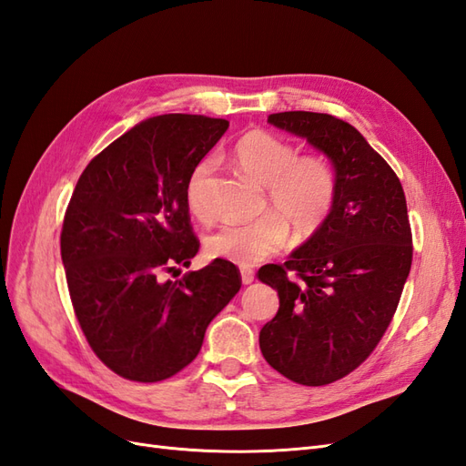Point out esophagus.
I'll use <instances>...</instances> for the list:
<instances>
[{
  "label": "esophagus",
  "instance_id": "obj_1",
  "mask_svg": "<svg viewBox=\"0 0 466 466\" xmlns=\"http://www.w3.org/2000/svg\"><path fill=\"white\" fill-rule=\"evenodd\" d=\"M240 276H242V283L244 285H249V283L254 281V271L252 269H242Z\"/></svg>",
  "mask_w": 466,
  "mask_h": 466
}]
</instances>
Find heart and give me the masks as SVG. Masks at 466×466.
Instances as JSON below:
<instances>
[{
	"label": "heart",
	"instance_id": "1",
	"mask_svg": "<svg viewBox=\"0 0 466 466\" xmlns=\"http://www.w3.org/2000/svg\"><path fill=\"white\" fill-rule=\"evenodd\" d=\"M234 161L246 177L266 187L268 202L279 217L268 214L252 222L218 226L205 240L208 256L254 266L279 252L289 226L299 238H309L325 224L337 195V177L327 159L297 155L291 143L254 129L236 143ZM208 175L210 161H202L187 181V202L197 217L208 214L202 195Z\"/></svg>",
	"mask_w": 466,
	"mask_h": 466
}]
</instances>
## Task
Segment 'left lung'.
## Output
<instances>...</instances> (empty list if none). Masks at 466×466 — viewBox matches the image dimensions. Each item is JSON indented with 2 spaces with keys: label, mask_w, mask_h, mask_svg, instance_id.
I'll use <instances>...</instances> for the list:
<instances>
[{
  "label": "left lung",
  "mask_w": 466,
  "mask_h": 466,
  "mask_svg": "<svg viewBox=\"0 0 466 466\" xmlns=\"http://www.w3.org/2000/svg\"><path fill=\"white\" fill-rule=\"evenodd\" d=\"M327 155L337 177L325 224L283 266L258 279L279 295L259 330L268 364L303 386H325L360 366L396 313L411 268L408 205L398 175L364 136L330 114L268 117Z\"/></svg>",
  "instance_id": "left-lung-1"
}]
</instances>
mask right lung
<instances>
[{
  "instance_id": "1",
  "label": "right lung",
  "mask_w": 466,
  "mask_h": 466,
  "mask_svg": "<svg viewBox=\"0 0 466 466\" xmlns=\"http://www.w3.org/2000/svg\"><path fill=\"white\" fill-rule=\"evenodd\" d=\"M228 126L193 114L143 119L88 163L68 202L70 299L92 350L122 378L159 381L193 362L210 320L240 291V271L222 258L163 278L198 252L187 181Z\"/></svg>"
}]
</instances>
